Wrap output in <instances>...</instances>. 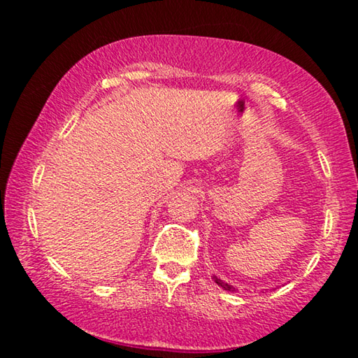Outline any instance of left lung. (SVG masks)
Here are the masks:
<instances>
[{
    "label": "left lung",
    "instance_id": "8db88e82",
    "mask_svg": "<svg viewBox=\"0 0 358 358\" xmlns=\"http://www.w3.org/2000/svg\"><path fill=\"white\" fill-rule=\"evenodd\" d=\"M216 282H217V284H220V286H221V287H224V289H226V290H234V287H232V286H229V284H224V282H221L220 280H216Z\"/></svg>",
    "mask_w": 358,
    "mask_h": 358
}]
</instances>
